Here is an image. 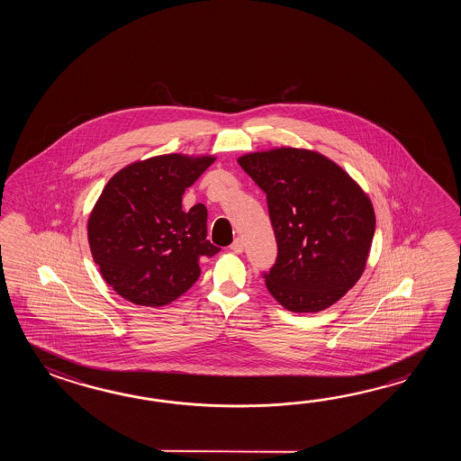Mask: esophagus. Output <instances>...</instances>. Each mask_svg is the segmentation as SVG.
Wrapping results in <instances>:
<instances>
[{
	"mask_svg": "<svg viewBox=\"0 0 461 461\" xmlns=\"http://www.w3.org/2000/svg\"><path fill=\"white\" fill-rule=\"evenodd\" d=\"M230 250L235 252V254H242V250H244V240H242L240 237H237L234 242L230 244Z\"/></svg>",
	"mask_w": 461,
	"mask_h": 461,
	"instance_id": "obj_1",
	"label": "esophagus"
}]
</instances>
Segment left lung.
Wrapping results in <instances>:
<instances>
[{"label":"left lung","instance_id":"8db88e82","mask_svg":"<svg viewBox=\"0 0 461 461\" xmlns=\"http://www.w3.org/2000/svg\"><path fill=\"white\" fill-rule=\"evenodd\" d=\"M239 165L267 194L278 249L264 272L268 292L294 313L336 303L361 278L371 250L369 197L331 159L308 149L250 153Z\"/></svg>","mask_w":461,"mask_h":461}]
</instances>
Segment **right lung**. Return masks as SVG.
I'll return each instance as SVG.
<instances>
[{
	"label": "right lung",
	"mask_w": 461,
	"mask_h": 461,
	"mask_svg": "<svg viewBox=\"0 0 461 461\" xmlns=\"http://www.w3.org/2000/svg\"><path fill=\"white\" fill-rule=\"evenodd\" d=\"M214 158L163 155L123 167L104 187L88 219V244L100 274L120 296L163 306L196 284L203 257L221 249L207 240V209L183 211Z\"/></svg>",
	"instance_id": "right-lung-1"
}]
</instances>
